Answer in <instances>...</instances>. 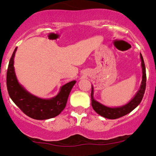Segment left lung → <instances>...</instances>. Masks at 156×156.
<instances>
[{
  "instance_id": "8db88e82",
  "label": "left lung",
  "mask_w": 156,
  "mask_h": 156,
  "mask_svg": "<svg viewBox=\"0 0 156 156\" xmlns=\"http://www.w3.org/2000/svg\"><path fill=\"white\" fill-rule=\"evenodd\" d=\"M140 59H141V67H142V82L140 84L139 90L136 93L133 99L130 101L129 103L123 105L120 107H108L101 104L99 102H98L94 100L93 97L94 94V88L91 86V106L94 108V110L99 114L100 116L104 117V118L109 119H119L120 117H122L125 115L129 114L132 112L134 108H136L138 106V104L140 103L141 100L144 97V94L146 90V67H145V63L143 58L142 55L140 54Z\"/></svg>"
}]
</instances>
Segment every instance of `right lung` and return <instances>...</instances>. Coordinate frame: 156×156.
I'll use <instances>...</instances> for the list:
<instances>
[{
    "instance_id": "1",
    "label": "right lung",
    "mask_w": 156,
    "mask_h": 156,
    "mask_svg": "<svg viewBox=\"0 0 156 156\" xmlns=\"http://www.w3.org/2000/svg\"><path fill=\"white\" fill-rule=\"evenodd\" d=\"M16 50L17 48L10 59L6 76V84L10 97L25 114L32 119L45 120L57 116L65 108L68 97L76 81H72L63 85L58 94L51 99H41L31 94L19 84L17 80L13 66Z\"/></svg>"
}]
</instances>
